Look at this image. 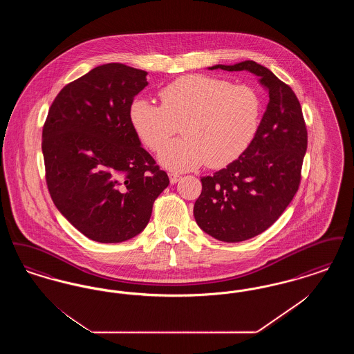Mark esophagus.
<instances>
[{
    "mask_svg": "<svg viewBox=\"0 0 354 354\" xmlns=\"http://www.w3.org/2000/svg\"><path fill=\"white\" fill-rule=\"evenodd\" d=\"M169 183L171 185H175L176 182H179V179H180V175L179 174H176V172H169Z\"/></svg>",
    "mask_w": 354,
    "mask_h": 354,
    "instance_id": "esophagus-1",
    "label": "esophagus"
}]
</instances>
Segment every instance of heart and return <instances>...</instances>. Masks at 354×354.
Masks as SVG:
<instances>
[{
    "label": "heart",
    "instance_id": "heart-1",
    "mask_svg": "<svg viewBox=\"0 0 354 354\" xmlns=\"http://www.w3.org/2000/svg\"><path fill=\"white\" fill-rule=\"evenodd\" d=\"M162 104L135 100L129 118L136 136L152 151L160 150L182 124L183 138L160 153L174 171L224 167L251 146L261 118V101L250 86L202 74L180 77L159 93Z\"/></svg>",
    "mask_w": 354,
    "mask_h": 354
}]
</instances>
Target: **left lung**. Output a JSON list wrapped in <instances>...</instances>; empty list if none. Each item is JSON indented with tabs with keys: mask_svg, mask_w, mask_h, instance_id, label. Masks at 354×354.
Segmentation results:
<instances>
[{
	"mask_svg": "<svg viewBox=\"0 0 354 354\" xmlns=\"http://www.w3.org/2000/svg\"><path fill=\"white\" fill-rule=\"evenodd\" d=\"M247 70L270 95L257 134L240 158L212 176H203L194 216L205 234L239 243L260 235L281 216L301 180L308 133L293 90L254 61L209 70Z\"/></svg>",
	"mask_w": 354,
	"mask_h": 354,
	"instance_id": "obj_1",
	"label": "left lung"
}]
</instances>
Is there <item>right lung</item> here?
<instances>
[{"instance_id": "add662e5", "label": "right lung", "mask_w": 354, "mask_h": 354, "mask_svg": "<svg viewBox=\"0 0 354 354\" xmlns=\"http://www.w3.org/2000/svg\"><path fill=\"white\" fill-rule=\"evenodd\" d=\"M147 73L106 64L66 84L42 130L46 185L86 237L120 243L140 234L169 176L140 146L129 110Z\"/></svg>"}]
</instances>
